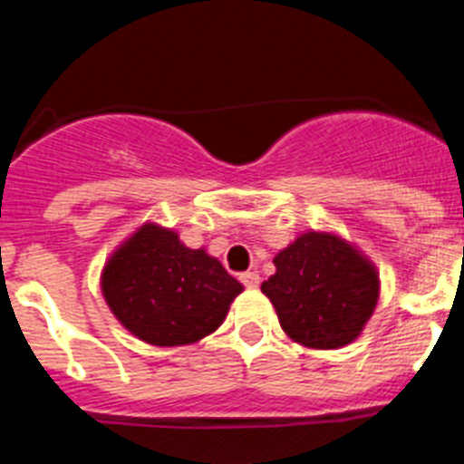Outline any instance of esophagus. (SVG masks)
Instances as JSON below:
<instances>
[{
	"mask_svg": "<svg viewBox=\"0 0 464 464\" xmlns=\"http://www.w3.org/2000/svg\"><path fill=\"white\" fill-rule=\"evenodd\" d=\"M239 281L244 283L246 288H257V285H260V276H257L256 272H244L239 276Z\"/></svg>",
	"mask_w": 464,
	"mask_h": 464,
	"instance_id": "esophagus-1",
	"label": "esophagus"
}]
</instances>
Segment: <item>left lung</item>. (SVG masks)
Here are the masks:
<instances>
[{"mask_svg":"<svg viewBox=\"0 0 464 464\" xmlns=\"http://www.w3.org/2000/svg\"><path fill=\"white\" fill-rule=\"evenodd\" d=\"M262 283L283 332L302 346L342 348L358 339L379 299V274L353 246L327 232L297 237Z\"/></svg>","mask_w":464,"mask_h":464,"instance_id":"obj_1","label":"left lung"}]
</instances>
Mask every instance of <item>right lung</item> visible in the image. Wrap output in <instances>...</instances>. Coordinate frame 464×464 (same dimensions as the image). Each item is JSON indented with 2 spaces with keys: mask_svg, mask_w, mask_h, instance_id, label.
<instances>
[{
  "mask_svg": "<svg viewBox=\"0 0 464 464\" xmlns=\"http://www.w3.org/2000/svg\"><path fill=\"white\" fill-rule=\"evenodd\" d=\"M241 290L204 248L192 251L176 232L153 223L141 225L102 272L113 315L153 346H183L218 330Z\"/></svg>",
  "mask_w": 464,
  "mask_h": 464,
  "instance_id": "add662e5",
  "label": "right lung"
}]
</instances>
